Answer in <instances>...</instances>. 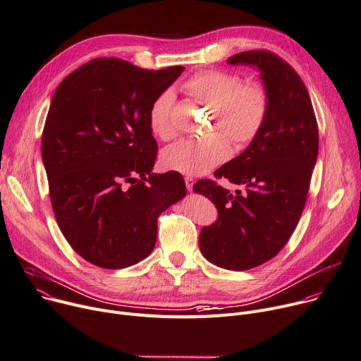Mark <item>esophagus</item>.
Segmentation results:
<instances>
[{
    "label": "esophagus",
    "mask_w": 361,
    "mask_h": 361,
    "mask_svg": "<svg viewBox=\"0 0 361 361\" xmlns=\"http://www.w3.org/2000/svg\"><path fill=\"white\" fill-rule=\"evenodd\" d=\"M185 183H186V188H188V190H192V186H193V178H190V176H186L185 178Z\"/></svg>",
    "instance_id": "34e87169"
}]
</instances>
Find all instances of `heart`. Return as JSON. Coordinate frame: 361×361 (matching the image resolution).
Instances as JSON below:
<instances>
[{
	"label": "heart",
	"instance_id": "1",
	"mask_svg": "<svg viewBox=\"0 0 361 361\" xmlns=\"http://www.w3.org/2000/svg\"><path fill=\"white\" fill-rule=\"evenodd\" d=\"M185 91L200 104L212 109V128L226 133L237 146L252 142L263 126L267 113V92L259 82H243L238 75L208 69L190 76ZM173 95L166 91L152 104L149 123L160 140L176 134L172 120ZM230 154V143L223 134H211L201 140L183 138L166 147L160 154L164 169L189 176L209 172Z\"/></svg>",
	"mask_w": 361,
	"mask_h": 361
}]
</instances>
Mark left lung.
Wrapping results in <instances>:
<instances>
[{"label": "left lung", "mask_w": 361, "mask_h": 361, "mask_svg": "<svg viewBox=\"0 0 361 361\" xmlns=\"http://www.w3.org/2000/svg\"><path fill=\"white\" fill-rule=\"evenodd\" d=\"M227 63L260 71L266 118L248 147L214 173L244 190L231 193L209 179L193 190L218 209V219L200 234L204 257L238 271L273 259L290 238L307 202L319 138L307 87L289 63L267 50L241 51Z\"/></svg>", "instance_id": "8db88e82"}]
</instances>
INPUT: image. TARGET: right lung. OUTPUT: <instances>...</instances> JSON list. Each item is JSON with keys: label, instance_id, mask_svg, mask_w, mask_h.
<instances>
[{"label": "right lung", "instance_id": "add662e5", "mask_svg": "<svg viewBox=\"0 0 361 361\" xmlns=\"http://www.w3.org/2000/svg\"><path fill=\"white\" fill-rule=\"evenodd\" d=\"M183 71L99 58L54 91L42 135L51 208L71 247L98 267L146 259L157 216L186 195L178 172H152L157 143L149 123L153 101Z\"/></svg>", "mask_w": 361, "mask_h": 361}]
</instances>
